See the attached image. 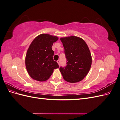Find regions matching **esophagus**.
<instances>
[{"instance_id": "obj_1", "label": "esophagus", "mask_w": 120, "mask_h": 120, "mask_svg": "<svg viewBox=\"0 0 120 120\" xmlns=\"http://www.w3.org/2000/svg\"><path fill=\"white\" fill-rule=\"evenodd\" d=\"M57 63L58 64H59V66H60V60H58L57 61Z\"/></svg>"}]
</instances>
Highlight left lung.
<instances>
[{"label":"left lung","mask_w":120,"mask_h":120,"mask_svg":"<svg viewBox=\"0 0 120 120\" xmlns=\"http://www.w3.org/2000/svg\"><path fill=\"white\" fill-rule=\"evenodd\" d=\"M64 49L67 66L60 71L65 81L77 82L88 74L92 65V56L84 40L75 36L60 38Z\"/></svg>","instance_id":"1"}]
</instances>
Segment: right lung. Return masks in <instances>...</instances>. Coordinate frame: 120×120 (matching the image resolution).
Here are the masks:
<instances>
[{
	"label": "right lung",
	"instance_id": "add662e5",
	"mask_svg": "<svg viewBox=\"0 0 120 120\" xmlns=\"http://www.w3.org/2000/svg\"><path fill=\"white\" fill-rule=\"evenodd\" d=\"M59 38L49 34H41L36 37L30 45L25 57L27 71L30 77L36 81H45L53 70L59 68L53 59L54 52L52 47Z\"/></svg>",
	"mask_w": 120,
	"mask_h": 120
}]
</instances>
